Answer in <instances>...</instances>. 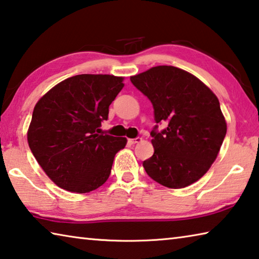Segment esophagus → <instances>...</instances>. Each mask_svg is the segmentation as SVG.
Returning <instances> with one entry per match:
<instances>
[{"label":"esophagus","instance_id":"34e87169","mask_svg":"<svg viewBox=\"0 0 259 259\" xmlns=\"http://www.w3.org/2000/svg\"><path fill=\"white\" fill-rule=\"evenodd\" d=\"M139 142H142V138H139V137H137V138H129L128 139V143L131 144V145H134V144H137Z\"/></svg>","mask_w":259,"mask_h":259}]
</instances>
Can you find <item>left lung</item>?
<instances>
[{
	"label": "left lung",
	"mask_w": 259,
	"mask_h": 259,
	"mask_svg": "<svg viewBox=\"0 0 259 259\" xmlns=\"http://www.w3.org/2000/svg\"><path fill=\"white\" fill-rule=\"evenodd\" d=\"M130 81L151 100L155 123L151 131L154 154L143 162L153 181L183 188L203 176L226 135L219 100L198 77L174 66H156Z\"/></svg>",
	"instance_id": "obj_1"
}]
</instances>
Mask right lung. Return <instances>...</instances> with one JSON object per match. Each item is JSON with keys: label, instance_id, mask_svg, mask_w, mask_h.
Masks as SVG:
<instances>
[{"label": "right lung", "instance_id": "right-lung-1", "mask_svg": "<svg viewBox=\"0 0 259 259\" xmlns=\"http://www.w3.org/2000/svg\"><path fill=\"white\" fill-rule=\"evenodd\" d=\"M123 77L81 74L68 77L35 105L27 133L30 151L56 185L88 193L107 181L124 137L100 134Z\"/></svg>", "mask_w": 259, "mask_h": 259}]
</instances>
